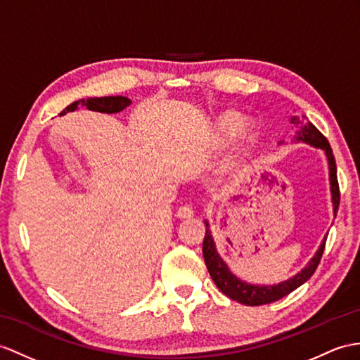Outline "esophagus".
<instances>
[{"mask_svg": "<svg viewBox=\"0 0 360 360\" xmlns=\"http://www.w3.org/2000/svg\"><path fill=\"white\" fill-rule=\"evenodd\" d=\"M177 217L181 218V220H185V218H192L194 217V209L189 205H183L177 209Z\"/></svg>", "mask_w": 360, "mask_h": 360, "instance_id": "34e87169", "label": "esophagus"}]
</instances>
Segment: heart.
<instances>
[{"mask_svg":"<svg viewBox=\"0 0 360 360\" xmlns=\"http://www.w3.org/2000/svg\"><path fill=\"white\" fill-rule=\"evenodd\" d=\"M221 128L227 136H238L241 133V117L238 114H227L221 122Z\"/></svg>","mask_w":360,"mask_h":360,"instance_id":"heart-1","label":"heart"}]
</instances>
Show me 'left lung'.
I'll return each mask as SVG.
<instances>
[{
    "mask_svg": "<svg viewBox=\"0 0 360 360\" xmlns=\"http://www.w3.org/2000/svg\"><path fill=\"white\" fill-rule=\"evenodd\" d=\"M292 124L296 127L297 133L295 136L296 142H304L309 143L314 148H321V150L326 151L327 160H328V169H330V189H331V201H333V214L336 217L338 207H339V183H338V174H336V160L335 155H333L331 146L328 143V140L326 139L321 131L314 127L311 122H309L305 116H293L290 119ZM284 142L281 140L279 145H283ZM206 223V235L203 240V257L206 267L209 270L210 278L214 279L215 285L220 288V290L229 296L231 300L240 302V304H246V305H262V304H270L275 302L281 297L287 296L288 293H292L296 290L297 287L302 285L305 281H309L311 275L314 274V270L319 266V261L322 258L323 249H326V238L321 243V246L318 252L314 253V257L310 259L309 264H307L300 274H296L287 281H283L275 285H259V284H249L246 281H243L238 276H235L231 269L227 267L223 258L220 257V253L217 252L215 248V241L212 238V232L209 229V223Z\"/></svg>",
    "mask_w": 360,
    "mask_h": 360,
    "instance_id": "1",
    "label": "left lung"
}]
</instances>
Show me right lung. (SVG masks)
Instances as JSON below:
<instances>
[{"mask_svg": "<svg viewBox=\"0 0 360 360\" xmlns=\"http://www.w3.org/2000/svg\"><path fill=\"white\" fill-rule=\"evenodd\" d=\"M79 105H82V107H86L91 111L111 114V112H119L122 110H125L128 105H131V99L124 98V96H105V98L81 99V101H76L73 103H70L68 107L60 114H65L68 111H75V110H77Z\"/></svg>", "mask_w": 360, "mask_h": 360, "instance_id": "right-lung-1", "label": "right lung"}]
</instances>
